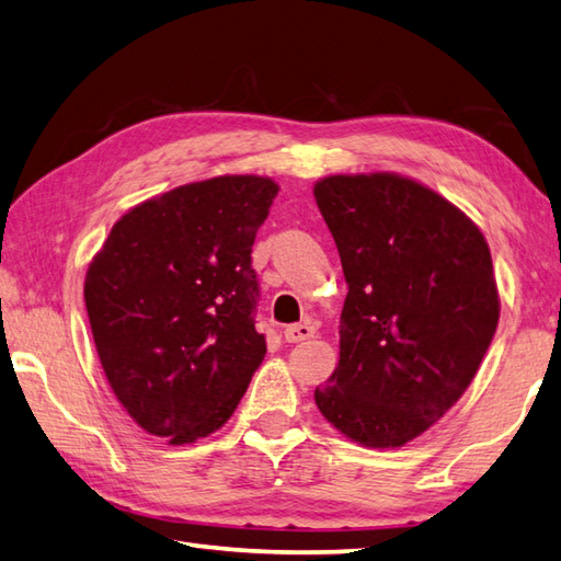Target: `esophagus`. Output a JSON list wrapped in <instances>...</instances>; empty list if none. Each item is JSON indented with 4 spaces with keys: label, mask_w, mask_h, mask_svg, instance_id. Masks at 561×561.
<instances>
[{
    "label": "esophagus",
    "mask_w": 561,
    "mask_h": 561,
    "mask_svg": "<svg viewBox=\"0 0 561 561\" xmlns=\"http://www.w3.org/2000/svg\"><path fill=\"white\" fill-rule=\"evenodd\" d=\"M313 332H316V328L308 325V323L289 325V328H284V340H287V342H304L308 337H313Z\"/></svg>",
    "instance_id": "esophagus-1"
}]
</instances>
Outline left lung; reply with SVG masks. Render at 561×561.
<instances>
[{"mask_svg":"<svg viewBox=\"0 0 561 561\" xmlns=\"http://www.w3.org/2000/svg\"><path fill=\"white\" fill-rule=\"evenodd\" d=\"M347 279L340 364L316 404L356 444L400 448L472 383L499 323L490 245L472 219L398 173L313 187Z\"/></svg>","mask_w":561,"mask_h":561,"instance_id":"8db88e82","label":"left lung"}]
</instances>
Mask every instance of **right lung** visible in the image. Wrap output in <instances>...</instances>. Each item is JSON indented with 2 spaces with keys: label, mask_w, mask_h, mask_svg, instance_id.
I'll return each mask as SVG.
<instances>
[{
  "label": "right lung",
  "mask_w": 561,
  "mask_h": 561,
  "mask_svg": "<svg viewBox=\"0 0 561 561\" xmlns=\"http://www.w3.org/2000/svg\"><path fill=\"white\" fill-rule=\"evenodd\" d=\"M277 193L262 175L169 190L123 214L87 270L105 378L127 414L171 446L229 422L265 359L250 253Z\"/></svg>",
  "instance_id": "obj_1"
}]
</instances>
